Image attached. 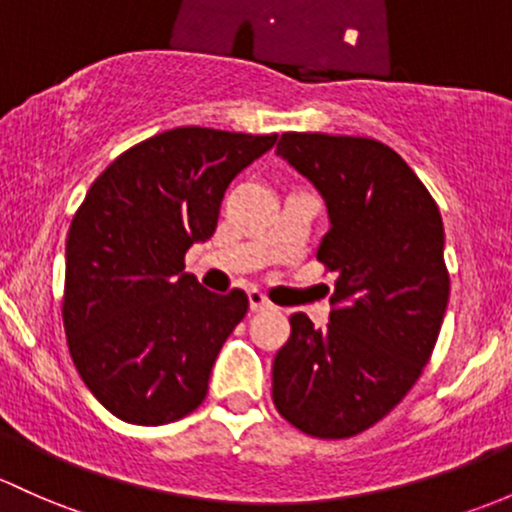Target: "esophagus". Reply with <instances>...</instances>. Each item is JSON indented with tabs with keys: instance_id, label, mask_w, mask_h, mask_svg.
Instances as JSON below:
<instances>
[{
	"instance_id": "obj_1",
	"label": "esophagus",
	"mask_w": 512,
	"mask_h": 512,
	"mask_svg": "<svg viewBox=\"0 0 512 512\" xmlns=\"http://www.w3.org/2000/svg\"><path fill=\"white\" fill-rule=\"evenodd\" d=\"M247 299H250V309L252 311H265V309H270V301H267V297L265 294L260 292V289H250V292H247Z\"/></svg>"
}]
</instances>
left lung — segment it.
<instances>
[{
  "mask_svg": "<svg viewBox=\"0 0 512 512\" xmlns=\"http://www.w3.org/2000/svg\"><path fill=\"white\" fill-rule=\"evenodd\" d=\"M277 154L321 193L319 262L336 272L328 326L292 314L272 400L304 434L346 439L400 405L437 346L449 304L444 223L407 161L368 137L287 132Z\"/></svg>",
  "mask_w": 512,
  "mask_h": 512,
  "instance_id": "obj_1",
  "label": "left lung"
}]
</instances>
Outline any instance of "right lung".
Masks as SVG:
<instances>
[{"mask_svg": "<svg viewBox=\"0 0 512 512\" xmlns=\"http://www.w3.org/2000/svg\"><path fill=\"white\" fill-rule=\"evenodd\" d=\"M277 134L176 127L120 154L95 179L66 240L63 326L88 390L115 417L157 427L208 395L247 294H213L184 272L215 233L225 188Z\"/></svg>", "mask_w": 512, "mask_h": 512, "instance_id": "right-lung-1", "label": "right lung"}]
</instances>
